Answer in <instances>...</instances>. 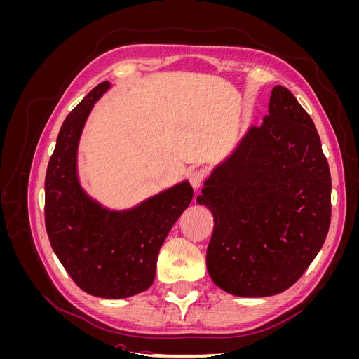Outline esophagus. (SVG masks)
Wrapping results in <instances>:
<instances>
[{"instance_id": "obj_1", "label": "esophagus", "mask_w": 359, "mask_h": 359, "mask_svg": "<svg viewBox=\"0 0 359 359\" xmlns=\"http://www.w3.org/2000/svg\"><path fill=\"white\" fill-rule=\"evenodd\" d=\"M203 180H205V173H203L202 170H194V172L190 173V177H189V181H190L191 187H193L194 190H199V187L202 186Z\"/></svg>"}]
</instances>
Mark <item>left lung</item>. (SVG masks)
I'll return each mask as SVG.
<instances>
[{
	"label": "left lung",
	"mask_w": 359,
	"mask_h": 359,
	"mask_svg": "<svg viewBox=\"0 0 359 359\" xmlns=\"http://www.w3.org/2000/svg\"><path fill=\"white\" fill-rule=\"evenodd\" d=\"M196 202L214 217L206 269L235 297L285 292L318 256L331 222V173L310 115L273 88L264 123L248 127L205 180Z\"/></svg>",
	"instance_id": "left-lung-1"
}]
</instances>
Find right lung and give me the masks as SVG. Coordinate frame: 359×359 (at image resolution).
I'll return each mask as SVG.
<instances>
[{
	"label": "right lung",
	"mask_w": 359,
	"mask_h": 359,
	"mask_svg": "<svg viewBox=\"0 0 359 359\" xmlns=\"http://www.w3.org/2000/svg\"><path fill=\"white\" fill-rule=\"evenodd\" d=\"M102 82L64 119L45 180V223L50 245L83 292L121 299L147 290L169 231L193 199L181 181L128 210H109L85 191L78 148L94 104L111 90Z\"/></svg>",
	"instance_id": "obj_1"
}]
</instances>
